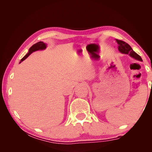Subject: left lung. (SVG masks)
Wrapping results in <instances>:
<instances>
[{
	"instance_id": "left-lung-1",
	"label": "left lung",
	"mask_w": 152,
	"mask_h": 152,
	"mask_svg": "<svg viewBox=\"0 0 152 152\" xmlns=\"http://www.w3.org/2000/svg\"><path fill=\"white\" fill-rule=\"evenodd\" d=\"M116 42L118 44V49L121 53L123 54H129L131 57L133 58L137 59V60L139 61H142V59L140 57V56H139L138 54L136 53L128 44L124 42L122 40L117 39H116Z\"/></svg>"
}]
</instances>
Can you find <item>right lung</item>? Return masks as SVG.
<instances>
[{
	"label": "right lung",
	"mask_w": 152,
	"mask_h": 152,
	"mask_svg": "<svg viewBox=\"0 0 152 152\" xmlns=\"http://www.w3.org/2000/svg\"><path fill=\"white\" fill-rule=\"evenodd\" d=\"M46 46L47 45L45 44V43H44L43 42H39L37 43H36L35 44H34L29 49V50H28V53H27L25 56L23 58L21 59V62H22L23 60H25V59L28 58L29 56V55H30L32 53L34 52V51H36V50H43V49H45V48H46Z\"/></svg>",
	"instance_id": "right-lung-1"
}]
</instances>
